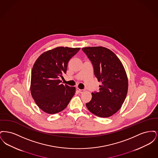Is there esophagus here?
Wrapping results in <instances>:
<instances>
[{
	"mask_svg": "<svg viewBox=\"0 0 158 158\" xmlns=\"http://www.w3.org/2000/svg\"><path fill=\"white\" fill-rule=\"evenodd\" d=\"M76 90H77V91L79 93H82V92H84L83 89H79L78 88H76Z\"/></svg>",
	"mask_w": 158,
	"mask_h": 158,
	"instance_id": "34e87169",
	"label": "esophagus"
}]
</instances>
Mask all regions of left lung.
I'll return each mask as SVG.
<instances>
[{"instance_id":"obj_1","label":"left lung","mask_w":158,"mask_h":158,"mask_svg":"<svg viewBox=\"0 0 158 158\" xmlns=\"http://www.w3.org/2000/svg\"><path fill=\"white\" fill-rule=\"evenodd\" d=\"M90 60L94 75L99 82V92L92 93V99L86 104L90 113L99 117H109L123 105L128 90V79L123 64L110 50L103 47L82 48Z\"/></svg>"}]
</instances>
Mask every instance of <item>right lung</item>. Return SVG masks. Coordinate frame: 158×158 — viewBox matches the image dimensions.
<instances>
[{"instance_id":"1","label":"right lung","mask_w":158,"mask_h":158,"mask_svg":"<svg viewBox=\"0 0 158 158\" xmlns=\"http://www.w3.org/2000/svg\"><path fill=\"white\" fill-rule=\"evenodd\" d=\"M80 48L59 47L43 53L31 72V93L38 106L54 114L64 110L75 94V87L61 84L59 79L67 71L70 59Z\"/></svg>"}]
</instances>
